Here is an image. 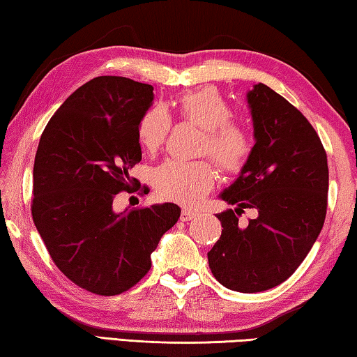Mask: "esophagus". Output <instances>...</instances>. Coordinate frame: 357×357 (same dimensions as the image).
I'll list each match as a JSON object with an SVG mask.
<instances>
[{
  "label": "esophagus",
  "instance_id": "esophagus-1",
  "mask_svg": "<svg viewBox=\"0 0 357 357\" xmlns=\"http://www.w3.org/2000/svg\"><path fill=\"white\" fill-rule=\"evenodd\" d=\"M197 213L195 210H191V208H183L182 210V213H180V220L182 221H190V220H192V218H195Z\"/></svg>",
  "mask_w": 357,
  "mask_h": 357
}]
</instances>
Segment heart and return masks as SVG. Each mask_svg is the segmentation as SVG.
Masks as SVG:
<instances>
[{
	"label": "heart",
	"instance_id": "b5f03b06",
	"mask_svg": "<svg viewBox=\"0 0 357 357\" xmlns=\"http://www.w3.org/2000/svg\"><path fill=\"white\" fill-rule=\"evenodd\" d=\"M175 109L182 121L196 123L204 135L199 144V155H210L221 171L234 174L246 165L252 152V139L241 123L232 121L234 111L220 91L205 87L188 92L175 100ZM171 117L160 106H152L137 122V141L147 153L153 155L165 147ZM216 182V171L210 160L178 161L167 160L155 169L156 191L167 201L196 205L211 191Z\"/></svg>",
	"mask_w": 357,
	"mask_h": 357
}]
</instances>
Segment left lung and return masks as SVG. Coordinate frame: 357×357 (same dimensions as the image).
<instances>
[{
	"label": "left lung",
	"mask_w": 357,
	"mask_h": 357,
	"mask_svg": "<svg viewBox=\"0 0 357 357\" xmlns=\"http://www.w3.org/2000/svg\"><path fill=\"white\" fill-rule=\"evenodd\" d=\"M248 102L255 144L221 195L238 208L216 215L222 232L208 265L227 289L257 293L289 279L314 246L326 218L329 171L320 136L301 111L261 83ZM243 208L259 211L246 228L236 216Z\"/></svg>",
	"instance_id": "8db88e82"
}]
</instances>
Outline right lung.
Segmentation results:
<instances>
[{
  "mask_svg": "<svg viewBox=\"0 0 357 357\" xmlns=\"http://www.w3.org/2000/svg\"><path fill=\"white\" fill-rule=\"evenodd\" d=\"M152 100L150 84L93 78L59 106L37 147L33 221L59 271L96 295H121L139 282L180 218L175 204L112 210L119 192H149L130 172L141 161L137 122Z\"/></svg>",
  "mask_w": 357,
  "mask_h": 357,
  "instance_id": "right-lung-1",
  "label": "right lung"
}]
</instances>
